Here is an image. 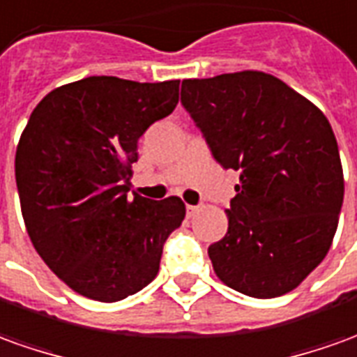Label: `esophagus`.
<instances>
[{
	"instance_id": "34e87169",
	"label": "esophagus",
	"mask_w": 357,
	"mask_h": 357,
	"mask_svg": "<svg viewBox=\"0 0 357 357\" xmlns=\"http://www.w3.org/2000/svg\"><path fill=\"white\" fill-rule=\"evenodd\" d=\"M196 210H198V206H190V204H186V215H188V218H192L194 213H196Z\"/></svg>"
}]
</instances>
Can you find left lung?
<instances>
[{
	"instance_id": "obj_1",
	"label": "left lung",
	"mask_w": 357,
	"mask_h": 357,
	"mask_svg": "<svg viewBox=\"0 0 357 357\" xmlns=\"http://www.w3.org/2000/svg\"><path fill=\"white\" fill-rule=\"evenodd\" d=\"M181 102L213 159L241 173L227 233L208 249L218 278L258 299L296 289L331 249L344 200L326 116L262 71L184 79Z\"/></svg>"
}]
</instances>
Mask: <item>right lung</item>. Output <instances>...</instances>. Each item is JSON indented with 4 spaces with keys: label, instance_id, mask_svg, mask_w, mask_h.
<instances>
[{
    "label": "right lung",
    "instance_id": "obj_1",
    "mask_svg": "<svg viewBox=\"0 0 357 357\" xmlns=\"http://www.w3.org/2000/svg\"><path fill=\"white\" fill-rule=\"evenodd\" d=\"M178 83L73 81L36 105L21 134L15 178L29 237L79 296L114 303L144 289L183 223L176 196H128L137 139L173 112Z\"/></svg>",
    "mask_w": 357,
    "mask_h": 357
}]
</instances>
